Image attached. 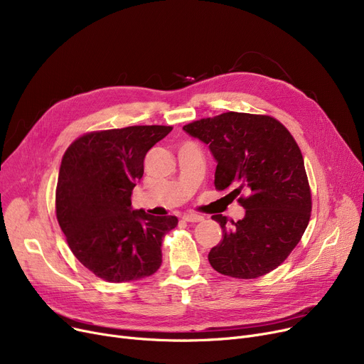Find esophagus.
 Returning a JSON list of instances; mask_svg holds the SVG:
<instances>
[{
  "label": "esophagus",
  "mask_w": 364,
  "mask_h": 364,
  "mask_svg": "<svg viewBox=\"0 0 364 364\" xmlns=\"http://www.w3.org/2000/svg\"><path fill=\"white\" fill-rule=\"evenodd\" d=\"M183 218H184V221H188V223H199V221H202V220H203V217H202V215H198V214H195V213L184 214V215H183Z\"/></svg>",
  "instance_id": "34e87169"
}]
</instances>
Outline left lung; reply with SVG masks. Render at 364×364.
Masks as SVG:
<instances>
[{"mask_svg":"<svg viewBox=\"0 0 364 364\" xmlns=\"http://www.w3.org/2000/svg\"><path fill=\"white\" fill-rule=\"evenodd\" d=\"M183 129L213 153L215 188L245 208L228 223L213 215L223 239L208 254L224 276L255 279L273 272L301 240L311 214V193L301 150L277 119L265 114L227 112L187 124Z\"/></svg>","mask_w":364,"mask_h":364,"instance_id":"obj_1","label":"left lung"}]
</instances>
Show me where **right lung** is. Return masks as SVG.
I'll return each instance as SVG.
<instances>
[{
    "label": "right lung",
    "mask_w": 364,
    "mask_h": 364,
    "mask_svg": "<svg viewBox=\"0 0 364 364\" xmlns=\"http://www.w3.org/2000/svg\"><path fill=\"white\" fill-rule=\"evenodd\" d=\"M172 127L134 125L90 132L75 140L62 159L55 215L73 255L112 283L143 279L162 262V237L176 215L155 217L131 206L146 153Z\"/></svg>",
    "instance_id": "right-lung-1"
}]
</instances>
